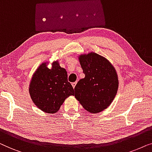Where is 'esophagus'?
Masks as SVG:
<instances>
[{
	"instance_id": "obj_1",
	"label": "esophagus",
	"mask_w": 152,
	"mask_h": 152,
	"mask_svg": "<svg viewBox=\"0 0 152 152\" xmlns=\"http://www.w3.org/2000/svg\"><path fill=\"white\" fill-rule=\"evenodd\" d=\"M76 83H77L76 82H74V83H72V86H73V88H75V86H76Z\"/></svg>"
}]
</instances>
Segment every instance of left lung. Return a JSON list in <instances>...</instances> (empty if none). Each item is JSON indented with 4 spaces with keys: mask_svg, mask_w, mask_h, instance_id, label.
Returning a JSON list of instances; mask_svg holds the SVG:
<instances>
[{
    "mask_svg": "<svg viewBox=\"0 0 152 152\" xmlns=\"http://www.w3.org/2000/svg\"><path fill=\"white\" fill-rule=\"evenodd\" d=\"M78 60L86 76L75 86V98L88 112H102L117 94L116 70L106 58L94 52L81 54Z\"/></svg>",
    "mask_w": 152,
    "mask_h": 152,
    "instance_id": "8db88e82",
    "label": "left lung"
}]
</instances>
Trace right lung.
I'll use <instances>...</instances> for the list:
<instances>
[{
    "label": "right lung",
    "instance_id": "right-lung-1",
    "mask_svg": "<svg viewBox=\"0 0 152 152\" xmlns=\"http://www.w3.org/2000/svg\"><path fill=\"white\" fill-rule=\"evenodd\" d=\"M48 62L40 64L32 75L29 93L35 106L43 112L57 113L64 100L74 95V90L67 80V72L57 61L47 67Z\"/></svg>",
    "mask_w": 152,
    "mask_h": 152
}]
</instances>
